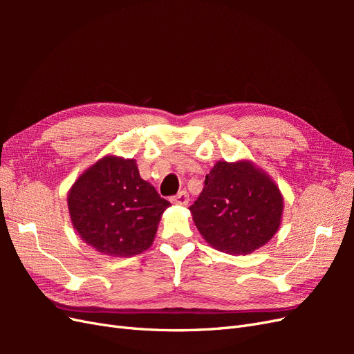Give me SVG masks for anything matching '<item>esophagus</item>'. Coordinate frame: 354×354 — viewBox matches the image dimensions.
Here are the masks:
<instances>
[{
  "label": "esophagus",
  "mask_w": 354,
  "mask_h": 354,
  "mask_svg": "<svg viewBox=\"0 0 354 354\" xmlns=\"http://www.w3.org/2000/svg\"><path fill=\"white\" fill-rule=\"evenodd\" d=\"M189 194L186 190H181V192H178V194L173 198V202L176 203V205H187L189 203Z\"/></svg>",
  "instance_id": "1"
}]
</instances>
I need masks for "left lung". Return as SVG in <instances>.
<instances>
[{
  "mask_svg": "<svg viewBox=\"0 0 354 354\" xmlns=\"http://www.w3.org/2000/svg\"><path fill=\"white\" fill-rule=\"evenodd\" d=\"M190 212L212 248L246 255L269 242L281 226L279 187L250 160H218L205 177Z\"/></svg>",
  "mask_w": 354,
  "mask_h": 354,
  "instance_id": "left-lung-1",
  "label": "left lung"
}]
</instances>
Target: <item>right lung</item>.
Segmentation results:
<instances>
[{"label": "right lung", "mask_w": 354, "mask_h": 354, "mask_svg": "<svg viewBox=\"0 0 354 354\" xmlns=\"http://www.w3.org/2000/svg\"><path fill=\"white\" fill-rule=\"evenodd\" d=\"M169 205L140 177L134 159L113 155L82 173L68 195L71 220L81 239L111 257L146 251Z\"/></svg>", "instance_id": "right-lung-1"}]
</instances>
